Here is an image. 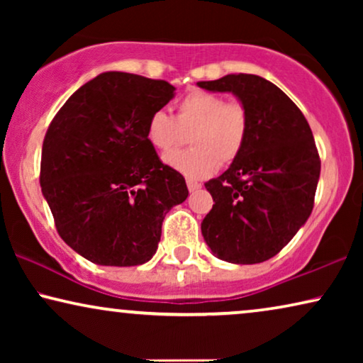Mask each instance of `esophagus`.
<instances>
[{
	"label": "esophagus",
	"instance_id": "1",
	"mask_svg": "<svg viewBox=\"0 0 363 363\" xmlns=\"http://www.w3.org/2000/svg\"><path fill=\"white\" fill-rule=\"evenodd\" d=\"M186 186H188V190H190V191L193 193V191L200 190L201 183H198V182H195V180H191V178H188V180H186Z\"/></svg>",
	"mask_w": 363,
	"mask_h": 363
}]
</instances>
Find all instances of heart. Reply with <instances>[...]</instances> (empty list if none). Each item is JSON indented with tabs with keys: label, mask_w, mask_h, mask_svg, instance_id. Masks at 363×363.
Segmentation results:
<instances>
[{
	"label": "heart",
	"mask_w": 363,
	"mask_h": 363,
	"mask_svg": "<svg viewBox=\"0 0 363 363\" xmlns=\"http://www.w3.org/2000/svg\"><path fill=\"white\" fill-rule=\"evenodd\" d=\"M175 113L153 112L145 137L168 165L191 178H205L223 165H231L245 152L251 130L250 111L240 101H225L215 92L191 91L175 104ZM191 133L186 152L169 153Z\"/></svg>",
	"instance_id": "b5f03b06"
}]
</instances>
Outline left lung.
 <instances>
[{
	"instance_id": "left-lung-1",
	"label": "left lung",
	"mask_w": 363,
	"mask_h": 363,
	"mask_svg": "<svg viewBox=\"0 0 363 363\" xmlns=\"http://www.w3.org/2000/svg\"><path fill=\"white\" fill-rule=\"evenodd\" d=\"M198 86L233 92L250 111L245 152L206 182L211 211L201 233L213 255L233 264L271 259L311 216L320 175L314 135L299 107L255 74H228Z\"/></svg>"
}]
</instances>
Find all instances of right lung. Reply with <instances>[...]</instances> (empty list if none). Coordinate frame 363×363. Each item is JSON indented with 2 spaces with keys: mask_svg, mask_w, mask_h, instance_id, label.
I'll return each instance as SVG.
<instances>
[{
  "mask_svg": "<svg viewBox=\"0 0 363 363\" xmlns=\"http://www.w3.org/2000/svg\"><path fill=\"white\" fill-rule=\"evenodd\" d=\"M175 87L104 72L59 108L43 142V195L59 236L101 266H138L155 255L162 223L188 188L148 143V117Z\"/></svg>",
  "mask_w": 363,
  "mask_h": 363,
  "instance_id": "add662e5",
  "label": "right lung"
}]
</instances>
